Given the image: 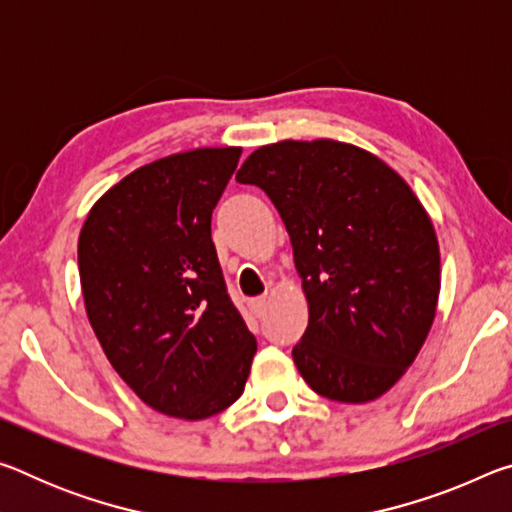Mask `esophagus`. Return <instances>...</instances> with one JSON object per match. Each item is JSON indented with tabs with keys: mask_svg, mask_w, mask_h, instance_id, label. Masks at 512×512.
Returning a JSON list of instances; mask_svg holds the SVG:
<instances>
[{
	"mask_svg": "<svg viewBox=\"0 0 512 512\" xmlns=\"http://www.w3.org/2000/svg\"><path fill=\"white\" fill-rule=\"evenodd\" d=\"M266 307H268L266 298H255V300H250V311H253V314H255L257 318H262V316L266 314Z\"/></svg>",
	"mask_w": 512,
	"mask_h": 512,
	"instance_id": "1",
	"label": "esophagus"
}]
</instances>
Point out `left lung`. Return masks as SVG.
<instances>
[{"instance_id":"1","label":"left lung","mask_w":512,"mask_h":512,"mask_svg":"<svg viewBox=\"0 0 512 512\" xmlns=\"http://www.w3.org/2000/svg\"><path fill=\"white\" fill-rule=\"evenodd\" d=\"M237 183L280 212L309 307L293 348L311 391L366 404L393 388L427 341L440 293L431 216L384 160L336 140L259 146Z\"/></svg>"}]
</instances>
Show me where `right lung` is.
<instances>
[{"instance_id": "add662e5", "label": "right lung", "mask_w": 512, "mask_h": 512, "mask_svg": "<svg viewBox=\"0 0 512 512\" xmlns=\"http://www.w3.org/2000/svg\"><path fill=\"white\" fill-rule=\"evenodd\" d=\"M239 158V146H223L144 164L81 228L94 334L133 393L171 418L203 420L235 404L257 352L212 244V210Z\"/></svg>"}]
</instances>
